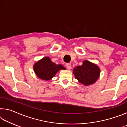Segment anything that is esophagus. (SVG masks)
<instances>
[{
	"label": "esophagus",
	"mask_w": 127,
	"mask_h": 127,
	"mask_svg": "<svg viewBox=\"0 0 127 127\" xmlns=\"http://www.w3.org/2000/svg\"><path fill=\"white\" fill-rule=\"evenodd\" d=\"M65 66H66V68L68 69H70V68H71V64H69V63H67L65 64Z\"/></svg>",
	"instance_id": "esophagus-1"
}]
</instances>
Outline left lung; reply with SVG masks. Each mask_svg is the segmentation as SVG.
Returning a JSON list of instances; mask_svg holds the SVG:
<instances>
[{
  "label": "left lung",
  "mask_w": 127,
  "mask_h": 127,
  "mask_svg": "<svg viewBox=\"0 0 127 127\" xmlns=\"http://www.w3.org/2000/svg\"><path fill=\"white\" fill-rule=\"evenodd\" d=\"M100 72V69L96 64L87 61H85L82 65L77 66L73 70L76 78L85 86L95 82L99 77Z\"/></svg>",
  "instance_id": "8db88e82"
}]
</instances>
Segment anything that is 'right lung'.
Masks as SVG:
<instances>
[{
	"instance_id": "add662e5",
	"label": "right lung",
	"mask_w": 127,
	"mask_h": 127,
	"mask_svg": "<svg viewBox=\"0 0 127 127\" xmlns=\"http://www.w3.org/2000/svg\"><path fill=\"white\" fill-rule=\"evenodd\" d=\"M64 69L61 64H55L48 57H45L35 64L33 69L36 74L40 78L44 80H49L53 78L58 71Z\"/></svg>"
}]
</instances>
